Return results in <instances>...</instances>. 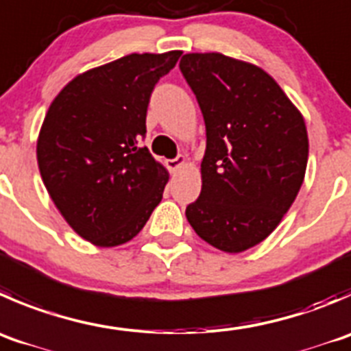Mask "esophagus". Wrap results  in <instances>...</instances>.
<instances>
[{"mask_svg":"<svg viewBox=\"0 0 351 351\" xmlns=\"http://www.w3.org/2000/svg\"><path fill=\"white\" fill-rule=\"evenodd\" d=\"M185 162H186L185 156H176L175 159H168V161H166V166H168L169 171H176V169L182 168Z\"/></svg>","mask_w":351,"mask_h":351,"instance_id":"obj_1","label":"esophagus"}]
</instances>
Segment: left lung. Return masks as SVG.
Instances as JSON below:
<instances>
[{
    "label": "left lung",
    "instance_id": "1",
    "mask_svg": "<svg viewBox=\"0 0 351 351\" xmlns=\"http://www.w3.org/2000/svg\"><path fill=\"white\" fill-rule=\"evenodd\" d=\"M180 70L206 123L202 190L186 206L195 233L228 254L266 240L297 199L308 159L304 117L269 73L221 53Z\"/></svg>",
    "mask_w": 351,
    "mask_h": 351
}]
</instances>
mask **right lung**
Here are the masks:
<instances>
[{
    "instance_id": "1",
    "label": "right lung",
    "mask_w": 351,
    "mask_h": 351,
    "mask_svg": "<svg viewBox=\"0 0 351 351\" xmlns=\"http://www.w3.org/2000/svg\"><path fill=\"white\" fill-rule=\"evenodd\" d=\"M180 56L134 53L84 71L47 110L40 176L64 221L97 247L130 241L161 202L169 175L141 141L154 85Z\"/></svg>"
}]
</instances>
